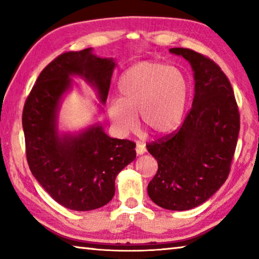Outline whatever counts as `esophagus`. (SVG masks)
<instances>
[{
  "mask_svg": "<svg viewBox=\"0 0 259 259\" xmlns=\"http://www.w3.org/2000/svg\"><path fill=\"white\" fill-rule=\"evenodd\" d=\"M145 152H146L145 145H143V144H137V146H136V153H137L138 155H142Z\"/></svg>",
  "mask_w": 259,
  "mask_h": 259,
  "instance_id": "esophagus-1",
  "label": "esophagus"
}]
</instances>
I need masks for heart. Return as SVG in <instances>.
Returning a JSON list of instances; mask_svg holds the SVG:
<instances>
[{"label": "heart", "mask_w": 259, "mask_h": 259, "mask_svg": "<svg viewBox=\"0 0 259 259\" xmlns=\"http://www.w3.org/2000/svg\"><path fill=\"white\" fill-rule=\"evenodd\" d=\"M117 89L120 100L109 103L108 116L121 135L137 129V113L155 134H170L181 123L190 95L181 69L155 61H143L125 71Z\"/></svg>", "instance_id": "b5f03b06"}]
</instances>
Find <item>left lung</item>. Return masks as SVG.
Here are the masks:
<instances>
[{"mask_svg": "<svg viewBox=\"0 0 259 259\" xmlns=\"http://www.w3.org/2000/svg\"><path fill=\"white\" fill-rule=\"evenodd\" d=\"M194 71L195 94L183 124L152 142L159 164L147 186L153 202L183 211L205 202L229 177L240 131V113L229 78L208 57L172 48Z\"/></svg>", "mask_w": 259, "mask_h": 259, "instance_id": "obj_1", "label": "left lung"}]
</instances>
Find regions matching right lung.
<instances>
[{"label": "right lung", "mask_w": 259, "mask_h": 259, "mask_svg": "<svg viewBox=\"0 0 259 259\" xmlns=\"http://www.w3.org/2000/svg\"><path fill=\"white\" fill-rule=\"evenodd\" d=\"M91 51L64 52L52 60L38 75L23 111L30 171L52 199L76 211L107 204L117 174L136 159L134 142L108 137L98 124L77 136H60L57 130V112L72 75L84 78L106 102L115 63Z\"/></svg>", "instance_id": "obj_1"}]
</instances>
